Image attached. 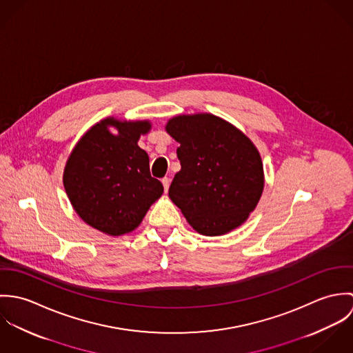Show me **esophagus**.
<instances>
[{"label":"esophagus","instance_id":"esophagus-1","mask_svg":"<svg viewBox=\"0 0 353 353\" xmlns=\"http://www.w3.org/2000/svg\"><path fill=\"white\" fill-rule=\"evenodd\" d=\"M161 183H163L164 192L167 193V190H168V188H170V179H168V178H163V179H161Z\"/></svg>","mask_w":353,"mask_h":353}]
</instances>
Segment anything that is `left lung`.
<instances>
[{"label":"left lung","instance_id":"left-lung-1","mask_svg":"<svg viewBox=\"0 0 353 353\" xmlns=\"http://www.w3.org/2000/svg\"><path fill=\"white\" fill-rule=\"evenodd\" d=\"M181 145V171L168 196L202 235H224L255 209L263 190V167L252 140L212 115H178L165 125Z\"/></svg>","mask_w":353,"mask_h":353}]
</instances>
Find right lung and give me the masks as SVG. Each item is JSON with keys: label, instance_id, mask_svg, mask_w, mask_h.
<instances>
[{"label": "right lung", "instance_id": "right-lung-1", "mask_svg": "<svg viewBox=\"0 0 353 353\" xmlns=\"http://www.w3.org/2000/svg\"><path fill=\"white\" fill-rule=\"evenodd\" d=\"M150 129V121L105 118L80 139L66 161L63 188L70 203L87 224L107 235L137 228L163 194L161 182L151 176L148 153L137 144Z\"/></svg>", "mask_w": 353, "mask_h": 353}]
</instances>
